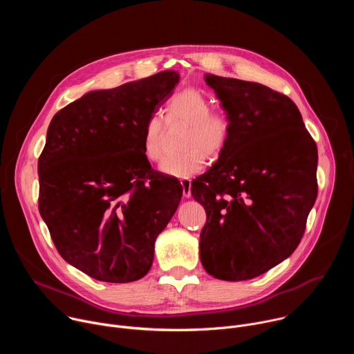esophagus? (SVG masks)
<instances>
[{
  "label": "esophagus",
  "mask_w": 354,
  "mask_h": 354,
  "mask_svg": "<svg viewBox=\"0 0 354 354\" xmlns=\"http://www.w3.org/2000/svg\"><path fill=\"white\" fill-rule=\"evenodd\" d=\"M180 185L183 187V197H190L192 196V182L190 179H182Z\"/></svg>",
  "instance_id": "obj_1"
}]
</instances>
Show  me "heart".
Wrapping results in <instances>:
<instances>
[{
  "label": "heart",
  "instance_id": "heart-1",
  "mask_svg": "<svg viewBox=\"0 0 354 354\" xmlns=\"http://www.w3.org/2000/svg\"><path fill=\"white\" fill-rule=\"evenodd\" d=\"M165 122L168 126L186 124L180 140V154L167 157L160 169L175 178H190L205 169L206 157L218 158L228 145L232 120L228 112L213 109L212 100L197 89L186 88L175 93L167 104ZM165 123L161 116H149L142 129V153L151 162L164 156Z\"/></svg>",
  "mask_w": 354,
  "mask_h": 354
}]
</instances>
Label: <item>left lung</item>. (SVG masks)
Segmentation results:
<instances>
[{
	"instance_id": "obj_1",
	"label": "left lung",
	"mask_w": 354,
	"mask_h": 354,
	"mask_svg": "<svg viewBox=\"0 0 354 354\" xmlns=\"http://www.w3.org/2000/svg\"><path fill=\"white\" fill-rule=\"evenodd\" d=\"M232 120L218 161L192 182L207 221L200 261L217 279L239 281L288 258L318 194L317 144L292 100L258 82L206 75Z\"/></svg>"
}]
</instances>
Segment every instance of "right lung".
<instances>
[{
    "instance_id": "1",
    "label": "right lung",
    "mask_w": 354,
    "mask_h": 354,
    "mask_svg": "<svg viewBox=\"0 0 354 354\" xmlns=\"http://www.w3.org/2000/svg\"><path fill=\"white\" fill-rule=\"evenodd\" d=\"M178 81L162 71L93 91L50 122L37 162L39 212L62 258L96 280L145 276L176 212L183 189L151 169L142 129Z\"/></svg>"
}]
</instances>
